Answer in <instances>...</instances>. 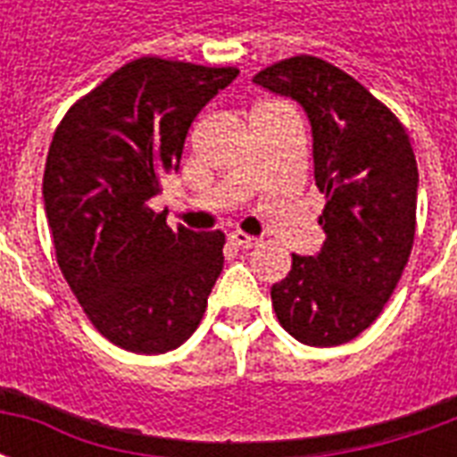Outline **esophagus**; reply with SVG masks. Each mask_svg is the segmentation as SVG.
Masks as SVG:
<instances>
[{
	"label": "esophagus",
	"mask_w": 457,
	"mask_h": 457,
	"mask_svg": "<svg viewBox=\"0 0 457 457\" xmlns=\"http://www.w3.org/2000/svg\"><path fill=\"white\" fill-rule=\"evenodd\" d=\"M229 242H232L235 247H242V249H252L259 245L257 237H252V235H247V232H239V229L229 235Z\"/></svg>",
	"instance_id": "1"
}]
</instances>
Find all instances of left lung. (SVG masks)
I'll use <instances>...</instances> for the list:
<instances>
[{
    "instance_id": "1",
    "label": "left lung",
    "mask_w": 457,
    "mask_h": 457,
    "mask_svg": "<svg viewBox=\"0 0 457 457\" xmlns=\"http://www.w3.org/2000/svg\"><path fill=\"white\" fill-rule=\"evenodd\" d=\"M254 83L306 110L316 186L326 195L323 249L291 254V271L271 287V306L298 343H350L382 313L411 254L419 188L411 141L386 104L316 55L267 65Z\"/></svg>"
}]
</instances>
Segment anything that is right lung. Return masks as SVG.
Returning a JSON list of instances; mask_svg holds the SVG:
<instances>
[{
  "label": "right lung",
  "instance_id": "1",
  "mask_svg": "<svg viewBox=\"0 0 457 457\" xmlns=\"http://www.w3.org/2000/svg\"><path fill=\"white\" fill-rule=\"evenodd\" d=\"M237 75L144 55L83 95L55 129L44 170L55 259L85 316L121 350H176L208 308L225 235L170 229L149 200L179 170L193 120Z\"/></svg>",
  "mask_w": 457,
  "mask_h": 457
}]
</instances>
